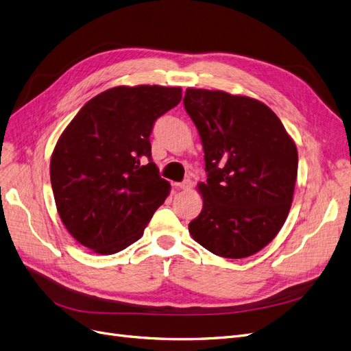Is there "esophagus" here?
Instances as JSON below:
<instances>
[{
  "label": "esophagus",
  "instance_id": "obj_1",
  "mask_svg": "<svg viewBox=\"0 0 351 351\" xmlns=\"http://www.w3.org/2000/svg\"><path fill=\"white\" fill-rule=\"evenodd\" d=\"M191 180H184V182H178V184H175V186L176 188H179V189H184V191H188V189H191Z\"/></svg>",
  "mask_w": 351,
  "mask_h": 351
}]
</instances>
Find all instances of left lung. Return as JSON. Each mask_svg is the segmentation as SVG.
I'll use <instances>...</instances> for the list:
<instances>
[{"mask_svg":"<svg viewBox=\"0 0 351 351\" xmlns=\"http://www.w3.org/2000/svg\"><path fill=\"white\" fill-rule=\"evenodd\" d=\"M184 106L204 147L202 211L189 232L211 253L249 257L276 237L291 210L298 152L263 102L224 90L188 88Z\"/></svg>","mask_w":351,"mask_h":351,"instance_id":"8db88e82","label":"left lung"}]
</instances>
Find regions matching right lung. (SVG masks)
Wrapping results in <instances>:
<instances>
[{
  "label": "right lung",
  "instance_id": "right-lung-1",
  "mask_svg": "<svg viewBox=\"0 0 351 351\" xmlns=\"http://www.w3.org/2000/svg\"><path fill=\"white\" fill-rule=\"evenodd\" d=\"M182 98L179 86H115L89 99L50 160L56 208L71 236L99 254L137 241L169 195L152 162L150 133Z\"/></svg>",
  "mask_w": 351,
  "mask_h": 351
}]
</instances>
